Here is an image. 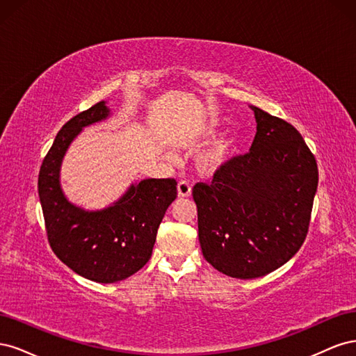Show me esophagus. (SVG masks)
<instances>
[{"label": "esophagus", "instance_id": "34e87169", "mask_svg": "<svg viewBox=\"0 0 356 356\" xmlns=\"http://www.w3.org/2000/svg\"><path fill=\"white\" fill-rule=\"evenodd\" d=\"M191 195V186L187 181L178 182V196L179 197H188Z\"/></svg>", "mask_w": 356, "mask_h": 356}]
</instances>
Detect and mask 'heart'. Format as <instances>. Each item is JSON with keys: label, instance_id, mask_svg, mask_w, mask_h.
<instances>
[{"label": "heart", "instance_id": "obj_1", "mask_svg": "<svg viewBox=\"0 0 356 356\" xmlns=\"http://www.w3.org/2000/svg\"><path fill=\"white\" fill-rule=\"evenodd\" d=\"M212 136H213L212 131L207 134V139H211ZM234 149H236L234 138H232V136L220 138L218 141H215L207 149V152H203L197 157L199 172H202V174H207V175L217 174L218 170H221L225 165L229 163V160L232 159Z\"/></svg>", "mask_w": 356, "mask_h": 356}]
</instances>
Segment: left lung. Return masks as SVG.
Wrapping results in <instances>:
<instances>
[{
	"mask_svg": "<svg viewBox=\"0 0 356 356\" xmlns=\"http://www.w3.org/2000/svg\"><path fill=\"white\" fill-rule=\"evenodd\" d=\"M251 108L257 134L250 153L193 188L204 260L238 279L264 276L296 255L318 188L315 156L297 129Z\"/></svg>",
	"mask_w": 356,
	"mask_h": 356,
	"instance_id": "8db88e82",
	"label": "left lung"
}]
</instances>
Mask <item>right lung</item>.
I'll list each match as a JSON object with an SVG mask.
<instances>
[{"instance_id":"add662e5","label":"right lung","mask_w":356,"mask_h":356,"mask_svg":"<svg viewBox=\"0 0 356 356\" xmlns=\"http://www.w3.org/2000/svg\"><path fill=\"white\" fill-rule=\"evenodd\" d=\"M110 115L104 101L62 126L38 175V196L53 252L77 275L99 284L132 276L152 257L157 229L177 197L174 178H148L129 187L111 207L84 211L63 195L62 159L81 129Z\"/></svg>"}]
</instances>
